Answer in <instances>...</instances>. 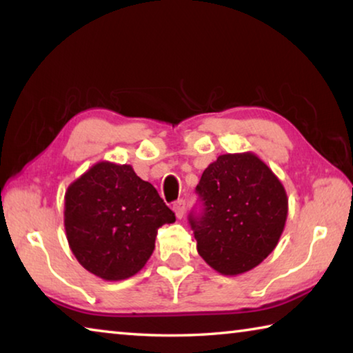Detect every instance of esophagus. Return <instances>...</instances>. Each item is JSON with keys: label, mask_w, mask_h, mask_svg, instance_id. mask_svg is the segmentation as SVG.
<instances>
[{"label": "esophagus", "mask_w": 353, "mask_h": 353, "mask_svg": "<svg viewBox=\"0 0 353 353\" xmlns=\"http://www.w3.org/2000/svg\"><path fill=\"white\" fill-rule=\"evenodd\" d=\"M185 208H187V202H185V199H179V201L174 202V204H172V210H174L177 218L183 216Z\"/></svg>", "instance_id": "obj_1"}]
</instances>
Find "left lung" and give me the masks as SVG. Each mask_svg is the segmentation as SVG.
Listing matches in <instances>:
<instances>
[{
    "instance_id": "left-lung-1",
    "label": "left lung",
    "mask_w": 353,
    "mask_h": 353,
    "mask_svg": "<svg viewBox=\"0 0 353 353\" xmlns=\"http://www.w3.org/2000/svg\"><path fill=\"white\" fill-rule=\"evenodd\" d=\"M201 212L188 221L198 252L223 276L248 272L266 259L282 235L288 198L270 166L252 152L224 154L196 187Z\"/></svg>"
}]
</instances>
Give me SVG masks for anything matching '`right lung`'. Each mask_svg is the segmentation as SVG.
<instances>
[{
    "label": "right lung",
    "instance_id": "right-lung-1",
    "mask_svg": "<svg viewBox=\"0 0 353 353\" xmlns=\"http://www.w3.org/2000/svg\"><path fill=\"white\" fill-rule=\"evenodd\" d=\"M176 221L130 165L99 162L70 185L63 223L77 261L104 280L132 277L146 265L159 227Z\"/></svg>",
    "mask_w": 353,
    "mask_h": 353
}]
</instances>
